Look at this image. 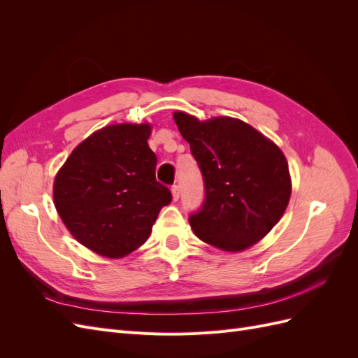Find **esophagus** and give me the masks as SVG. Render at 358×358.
<instances>
[{
  "instance_id": "34e87169",
  "label": "esophagus",
  "mask_w": 358,
  "mask_h": 358,
  "mask_svg": "<svg viewBox=\"0 0 358 358\" xmlns=\"http://www.w3.org/2000/svg\"><path fill=\"white\" fill-rule=\"evenodd\" d=\"M171 196H173V201H178L179 200V196H180L179 185H173L171 187Z\"/></svg>"
}]
</instances>
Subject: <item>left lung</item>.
Returning <instances> with one entry per match:
<instances>
[{"instance_id":"8db88e82","label":"left lung","mask_w":358,"mask_h":358,"mask_svg":"<svg viewBox=\"0 0 358 358\" xmlns=\"http://www.w3.org/2000/svg\"><path fill=\"white\" fill-rule=\"evenodd\" d=\"M204 182V200L189 215L199 239L224 251L262 241L284 215L291 196L288 162L255 128L234 117L200 122L173 115Z\"/></svg>"}]
</instances>
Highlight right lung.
I'll return each mask as SVG.
<instances>
[{"label":"right lung","instance_id":"1","mask_svg":"<svg viewBox=\"0 0 358 358\" xmlns=\"http://www.w3.org/2000/svg\"><path fill=\"white\" fill-rule=\"evenodd\" d=\"M148 124H116L76 148L53 183L55 208L83 246L121 258L143 245L171 192L155 179Z\"/></svg>","mask_w":358,"mask_h":358}]
</instances>
